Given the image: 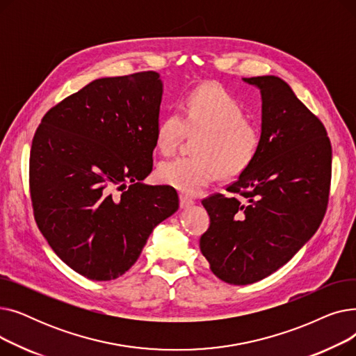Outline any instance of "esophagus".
<instances>
[{"mask_svg":"<svg viewBox=\"0 0 356 356\" xmlns=\"http://www.w3.org/2000/svg\"><path fill=\"white\" fill-rule=\"evenodd\" d=\"M193 203H195V200H193L192 197L186 196V195H180V208H181V209H188V208H191Z\"/></svg>","mask_w":356,"mask_h":356,"instance_id":"34e87169","label":"esophagus"}]
</instances>
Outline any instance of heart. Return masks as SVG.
Wrapping results in <instances>:
<instances>
[{
	"label": "heart",
	"instance_id": "obj_1",
	"mask_svg": "<svg viewBox=\"0 0 356 356\" xmlns=\"http://www.w3.org/2000/svg\"><path fill=\"white\" fill-rule=\"evenodd\" d=\"M188 133H200L191 157H176L159 165L161 183L196 195L218 175L235 177L254 161L261 144L259 129L247 120L244 105L216 83H204L184 97L181 114L170 112L156 128V145L170 154Z\"/></svg>",
	"mask_w": 356,
	"mask_h": 356
}]
</instances>
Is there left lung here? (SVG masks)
Listing matches in <instances>:
<instances>
[{
  "instance_id": "left-lung-1",
  "label": "left lung",
  "mask_w": 356,
  "mask_h": 356,
  "mask_svg": "<svg viewBox=\"0 0 356 356\" xmlns=\"http://www.w3.org/2000/svg\"><path fill=\"white\" fill-rule=\"evenodd\" d=\"M242 81L261 92V144L251 165L227 188L229 195L202 200L211 225L199 244L212 273L234 286L273 274L314 235L332 175L326 129L293 89L277 76Z\"/></svg>"
}]
</instances>
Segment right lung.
I'll list each match as a JSON object with an SVG mask.
<instances>
[{
    "mask_svg": "<svg viewBox=\"0 0 356 356\" xmlns=\"http://www.w3.org/2000/svg\"><path fill=\"white\" fill-rule=\"evenodd\" d=\"M161 97L157 72L101 78L53 106L34 134L37 227L56 255L89 280L128 271L149 234L179 209L170 186L143 183L153 168Z\"/></svg>",
    "mask_w": 356,
    "mask_h": 356,
    "instance_id": "add662e5",
    "label": "right lung"
}]
</instances>
